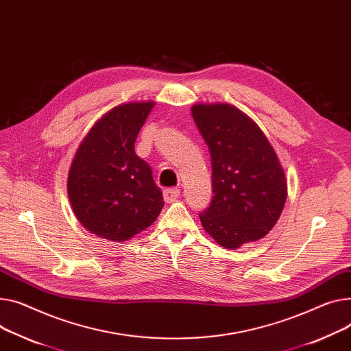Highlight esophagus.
<instances>
[{"instance_id":"34e87169","label":"esophagus","mask_w":351,"mask_h":351,"mask_svg":"<svg viewBox=\"0 0 351 351\" xmlns=\"http://www.w3.org/2000/svg\"><path fill=\"white\" fill-rule=\"evenodd\" d=\"M179 195H180L179 189H167L163 192V200L167 203H173L179 197Z\"/></svg>"}]
</instances>
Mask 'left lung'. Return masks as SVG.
Returning <instances> with one entry per match:
<instances>
[{
  "instance_id": "left-lung-1",
  "label": "left lung",
  "mask_w": 351,
  "mask_h": 351,
  "mask_svg": "<svg viewBox=\"0 0 351 351\" xmlns=\"http://www.w3.org/2000/svg\"><path fill=\"white\" fill-rule=\"evenodd\" d=\"M192 117L208 145L213 199L199 215L219 245L237 250L264 239L281 216L288 186L263 130L237 107L197 103Z\"/></svg>"
}]
</instances>
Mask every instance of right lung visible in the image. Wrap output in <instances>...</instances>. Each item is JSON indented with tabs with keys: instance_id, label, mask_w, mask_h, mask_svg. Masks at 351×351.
<instances>
[{
	"instance_id": "right-lung-1",
	"label": "right lung",
	"mask_w": 351,
	"mask_h": 351,
	"mask_svg": "<svg viewBox=\"0 0 351 351\" xmlns=\"http://www.w3.org/2000/svg\"><path fill=\"white\" fill-rule=\"evenodd\" d=\"M155 101L115 106L80 143L67 175V195L82 226L100 239L124 243L149 227L163 207L148 163L134 144Z\"/></svg>"
}]
</instances>
